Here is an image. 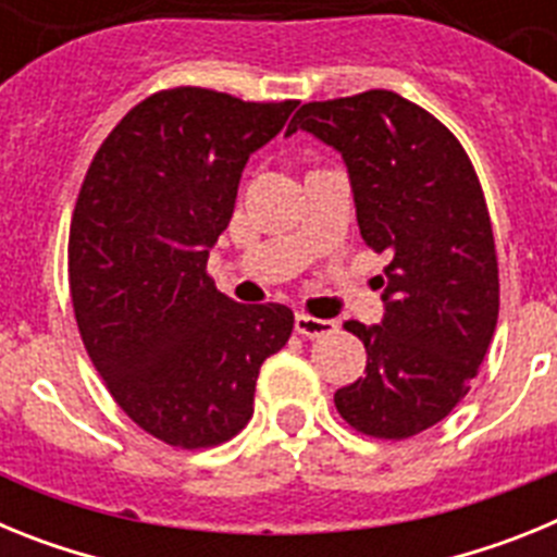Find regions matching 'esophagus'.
Wrapping results in <instances>:
<instances>
[{"label": "esophagus", "mask_w": 557, "mask_h": 557, "mask_svg": "<svg viewBox=\"0 0 557 557\" xmlns=\"http://www.w3.org/2000/svg\"><path fill=\"white\" fill-rule=\"evenodd\" d=\"M295 332L301 337H323V334L337 332V323L326 321V318H312V314L298 312L295 314Z\"/></svg>", "instance_id": "obj_1"}]
</instances>
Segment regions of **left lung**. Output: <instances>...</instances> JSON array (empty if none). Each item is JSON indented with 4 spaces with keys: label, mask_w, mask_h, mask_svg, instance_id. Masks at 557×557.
<instances>
[{
    "label": "left lung",
    "mask_w": 557,
    "mask_h": 557,
    "mask_svg": "<svg viewBox=\"0 0 557 557\" xmlns=\"http://www.w3.org/2000/svg\"><path fill=\"white\" fill-rule=\"evenodd\" d=\"M312 133L346 161L359 234L391 253L382 321L346 329L366 343V376L334 393L354 430L418 435L469 393L499 314V268L480 181L460 141L416 102L366 91L307 102L287 136Z\"/></svg>",
    "instance_id": "obj_1"
}]
</instances>
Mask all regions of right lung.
<instances>
[{
  "label": "right lung",
  "instance_id": "right-lung-1",
  "mask_svg": "<svg viewBox=\"0 0 557 557\" xmlns=\"http://www.w3.org/2000/svg\"><path fill=\"white\" fill-rule=\"evenodd\" d=\"M298 102L170 88L97 150L69 231V287L88 357L116 405L181 449L218 446L253 416L259 368L293 334L282 304H236L206 262L239 178Z\"/></svg>",
  "mask_w": 557,
  "mask_h": 557
}]
</instances>
